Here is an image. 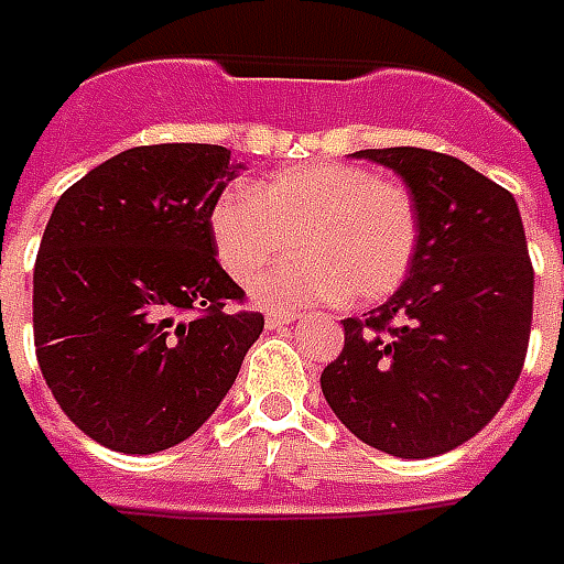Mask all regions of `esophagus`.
Returning a JSON list of instances; mask_svg holds the SVG:
<instances>
[{"instance_id":"1","label":"esophagus","mask_w":564,"mask_h":564,"mask_svg":"<svg viewBox=\"0 0 564 564\" xmlns=\"http://www.w3.org/2000/svg\"><path fill=\"white\" fill-rule=\"evenodd\" d=\"M291 322H297V313H270L267 315V327H270V330H275V327H282V325H291Z\"/></svg>"}]
</instances>
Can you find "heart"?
Masks as SVG:
<instances>
[{"mask_svg": "<svg viewBox=\"0 0 564 564\" xmlns=\"http://www.w3.org/2000/svg\"><path fill=\"white\" fill-rule=\"evenodd\" d=\"M218 261L237 282L301 249L254 285L263 306H310L352 297L377 303L410 273L419 215L413 194L355 163H303L230 191L212 209Z\"/></svg>", "mask_w": 564, "mask_h": 564, "instance_id": "obj_1", "label": "heart"}]
</instances>
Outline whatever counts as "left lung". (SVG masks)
<instances>
[{
    "mask_svg": "<svg viewBox=\"0 0 564 564\" xmlns=\"http://www.w3.org/2000/svg\"><path fill=\"white\" fill-rule=\"evenodd\" d=\"M352 158L401 175L419 242L401 289L343 322L322 391L367 446L431 458L486 429L522 373L534 297L525 230L513 194L458 158L410 145Z\"/></svg>",
    "mask_w": 564,
    "mask_h": 564,
    "instance_id": "left-lung-1",
    "label": "left lung"
}]
</instances>
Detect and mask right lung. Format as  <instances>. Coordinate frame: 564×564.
<instances>
[{"instance_id": "1", "label": "right lung", "mask_w": 564, "mask_h": 564, "mask_svg": "<svg viewBox=\"0 0 564 564\" xmlns=\"http://www.w3.org/2000/svg\"><path fill=\"white\" fill-rule=\"evenodd\" d=\"M242 170L221 145L115 154L57 199L33 273L35 358L59 410L115 453L187 441L263 315L215 261L212 209Z\"/></svg>"}]
</instances>
